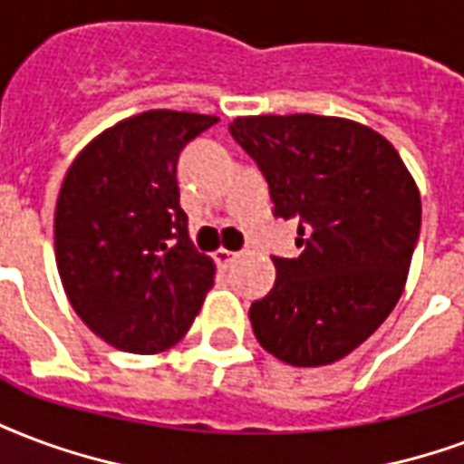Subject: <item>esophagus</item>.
<instances>
[{"instance_id": "esophagus-1", "label": "esophagus", "mask_w": 464, "mask_h": 464, "mask_svg": "<svg viewBox=\"0 0 464 464\" xmlns=\"http://www.w3.org/2000/svg\"><path fill=\"white\" fill-rule=\"evenodd\" d=\"M214 258H216V263H218V266H221V267H228L233 263V260L238 258V253H233V250H226V248H218L214 253Z\"/></svg>"}]
</instances>
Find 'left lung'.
I'll list each match as a JSON object with an SVG mask.
<instances>
[{
    "mask_svg": "<svg viewBox=\"0 0 464 464\" xmlns=\"http://www.w3.org/2000/svg\"><path fill=\"white\" fill-rule=\"evenodd\" d=\"M231 135L263 171L273 214L297 221V258L250 304L260 346L293 366L339 362L396 307L420 233V194L372 127L324 115L236 118Z\"/></svg>",
    "mask_w": 464,
    "mask_h": 464,
    "instance_id": "1",
    "label": "left lung"
}]
</instances>
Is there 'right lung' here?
I'll use <instances>...</instances> for the list:
<instances>
[{
    "label": "right lung",
    "mask_w": 464,
    "mask_h": 464,
    "mask_svg": "<svg viewBox=\"0 0 464 464\" xmlns=\"http://www.w3.org/2000/svg\"><path fill=\"white\" fill-rule=\"evenodd\" d=\"M214 115L150 110L105 130L66 171L53 218L56 266L78 317L108 344H177L214 285L188 241L177 162Z\"/></svg>",
    "instance_id": "obj_1"
}]
</instances>
